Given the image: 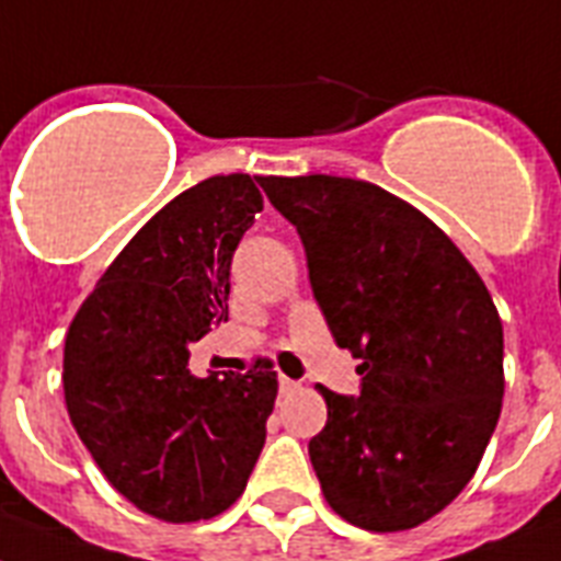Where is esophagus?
<instances>
[{"label": "esophagus", "instance_id": "obj_1", "mask_svg": "<svg viewBox=\"0 0 561 561\" xmlns=\"http://www.w3.org/2000/svg\"><path fill=\"white\" fill-rule=\"evenodd\" d=\"M296 388H299V382H296V379H288V376H279V393H282V397H288V393H294Z\"/></svg>", "mask_w": 561, "mask_h": 561}]
</instances>
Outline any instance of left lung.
<instances>
[{
  "label": "left lung",
  "instance_id": "obj_1",
  "mask_svg": "<svg viewBox=\"0 0 561 561\" xmlns=\"http://www.w3.org/2000/svg\"><path fill=\"white\" fill-rule=\"evenodd\" d=\"M296 228L313 299L362 365L359 397L322 388L308 442L328 505L356 528H416L448 507L493 436L505 339L491 294L425 214L345 176H262Z\"/></svg>",
  "mask_w": 561,
  "mask_h": 561
}]
</instances>
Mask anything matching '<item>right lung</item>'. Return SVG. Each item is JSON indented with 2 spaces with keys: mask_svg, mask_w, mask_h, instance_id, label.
<instances>
[{
  "mask_svg": "<svg viewBox=\"0 0 561 561\" xmlns=\"http://www.w3.org/2000/svg\"><path fill=\"white\" fill-rule=\"evenodd\" d=\"M262 193L248 173L187 187L145 225L65 336V404L107 482L164 522L242 496L265 445L276 374H191V345L228 319L230 262Z\"/></svg>",
  "mask_w": 561,
  "mask_h": 561,
  "instance_id": "obj_1",
  "label": "right lung"
}]
</instances>
